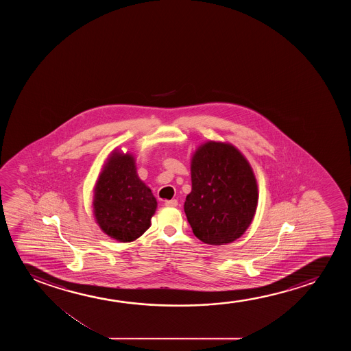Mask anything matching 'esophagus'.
Segmentation results:
<instances>
[{
  "mask_svg": "<svg viewBox=\"0 0 351 351\" xmlns=\"http://www.w3.org/2000/svg\"><path fill=\"white\" fill-rule=\"evenodd\" d=\"M164 205L168 207H176L178 206V200H175V199H173V200H167V202H164Z\"/></svg>",
  "mask_w": 351,
  "mask_h": 351,
  "instance_id": "1",
  "label": "esophagus"
}]
</instances>
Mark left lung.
<instances>
[{
    "instance_id": "8db88e82",
    "label": "left lung",
    "mask_w": 351,
    "mask_h": 351,
    "mask_svg": "<svg viewBox=\"0 0 351 351\" xmlns=\"http://www.w3.org/2000/svg\"><path fill=\"white\" fill-rule=\"evenodd\" d=\"M191 173L184 212L194 235L207 245L237 240L253 221L259 197L248 160L234 145L207 141L193 154Z\"/></svg>"
}]
</instances>
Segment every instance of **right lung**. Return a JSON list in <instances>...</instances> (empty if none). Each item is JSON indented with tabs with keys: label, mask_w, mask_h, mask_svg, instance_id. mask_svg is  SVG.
<instances>
[{
	"label": "right lung",
	"mask_w": 351,
	"mask_h": 351,
	"mask_svg": "<svg viewBox=\"0 0 351 351\" xmlns=\"http://www.w3.org/2000/svg\"><path fill=\"white\" fill-rule=\"evenodd\" d=\"M93 192L97 224L111 239L132 242L149 229L157 200L138 176L132 154L112 151Z\"/></svg>",
	"instance_id": "1"
}]
</instances>
